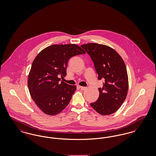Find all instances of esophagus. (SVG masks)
<instances>
[{"label":"esophagus","instance_id":"obj_1","mask_svg":"<svg viewBox=\"0 0 156 156\" xmlns=\"http://www.w3.org/2000/svg\"><path fill=\"white\" fill-rule=\"evenodd\" d=\"M80 89H82V90H85V89H87V87H81V86H79L78 87Z\"/></svg>","mask_w":156,"mask_h":156}]
</instances>
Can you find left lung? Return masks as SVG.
<instances>
[{"instance_id": "1", "label": "left lung", "mask_w": 156, "mask_h": 156, "mask_svg": "<svg viewBox=\"0 0 156 156\" xmlns=\"http://www.w3.org/2000/svg\"><path fill=\"white\" fill-rule=\"evenodd\" d=\"M91 57L98 75L104 80L103 87L99 88V96L90 106L102 115L117 111L126 99L129 88L128 75L124 61L111 47L97 43L81 45Z\"/></svg>"}]
</instances>
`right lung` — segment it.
I'll return each instance as SVG.
<instances>
[{
	"mask_svg": "<svg viewBox=\"0 0 156 156\" xmlns=\"http://www.w3.org/2000/svg\"><path fill=\"white\" fill-rule=\"evenodd\" d=\"M74 44H54L38 54L34 59L28 76L30 95L44 113L55 115L64 110L76 89L75 85L60 81L67 75L69 58L85 54Z\"/></svg>",
	"mask_w": 156,
	"mask_h": 156,
	"instance_id": "add662e5",
	"label": "right lung"
}]
</instances>
